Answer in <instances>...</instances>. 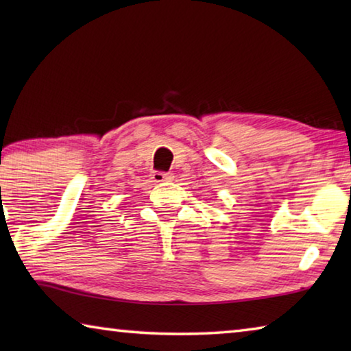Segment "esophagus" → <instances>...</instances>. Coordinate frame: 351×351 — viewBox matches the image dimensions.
I'll use <instances>...</instances> for the list:
<instances>
[{"mask_svg": "<svg viewBox=\"0 0 351 351\" xmlns=\"http://www.w3.org/2000/svg\"><path fill=\"white\" fill-rule=\"evenodd\" d=\"M152 180L153 182H165V181H170L173 180V175L171 173H164V171H153L152 175Z\"/></svg>", "mask_w": 351, "mask_h": 351, "instance_id": "obj_1", "label": "esophagus"}]
</instances>
